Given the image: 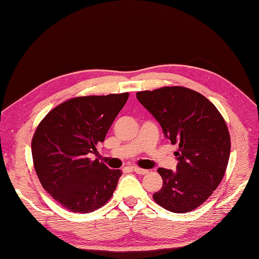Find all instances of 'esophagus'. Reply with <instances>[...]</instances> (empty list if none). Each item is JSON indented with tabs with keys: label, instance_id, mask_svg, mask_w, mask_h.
<instances>
[{
	"label": "esophagus",
	"instance_id": "1",
	"mask_svg": "<svg viewBox=\"0 0 259 259\" xmlns=\"http://www.w3.org/2000/svg\"><path fill=\"white\" fill-rule=\"evenodd\" d=\"M134 171L136 174H138V175H147L149 171L148 170H145V169H141V167H138V166H135L134 167Z\"/></svg>",
	"mask_w": 259,
	"mask_h": 259
}]
</instances>
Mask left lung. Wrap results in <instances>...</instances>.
Wrapping results in <instances>:
<instances>
[{
	"instance_id": "1",
	"label": "left lung",
	"mask_w": 259,
	"mask_h": 259,
	"mask_svg": "<svg viewBox=\"0 0 259 259\" xmlns=\"http://www.w3.org/2000/svg\"><path fill=\"white\" fill-rule=\"evenodd\" d=\"M136 97L178 147L176 171L158 167L163 185L152 197L166 210L189 212L223 180L231 148L227 123L206 97L184 87L138 92Z\"/></svg>"
}]
</instances>
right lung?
I'll return each mask as SVG.
<instances>
[{"label":"right lung","mask_w":259,"mask_h":259,"mask_svg":"<svg viewBox=\"0 0 259 259\" xmlns=\"http://www.w3.org/2000/svg\"><path fill=\"white\" fill-rule=\"evenodd\" d=\"M129 94L82 96L49 111L31 141L34 166L42 187L74 212L87 213L111 198L121 170L89 158L104 141Z\"/></svg>","instance_id":"1"}]
</instances>
